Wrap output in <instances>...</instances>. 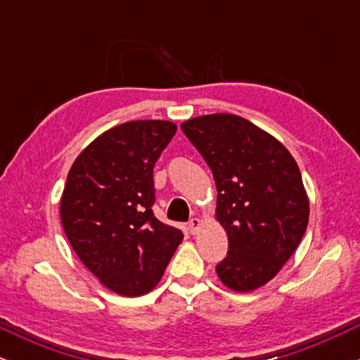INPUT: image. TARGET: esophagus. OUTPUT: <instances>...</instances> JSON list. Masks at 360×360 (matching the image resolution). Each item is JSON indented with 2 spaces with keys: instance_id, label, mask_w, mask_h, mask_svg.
<instances>
[{
  "instance_id": "obj_1",
  "label": "esophagus",
  "mask_w": 360,
  "mask_h": 360,
  "mask_svg": "<svg viewBox=\"0 0 360 360\" xmlns=\"http://www.w3.org/2000/svg\"><path fill=\"white\" fill-rule=\"evenodd\" d=\"M200 226H201V220H200V218H196V217L191 218V220H189V223H188V229H189V232H191V233H196Z\"/></svg>"
}]
</instances>
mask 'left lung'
Instances as JSON below:
<instances>
[{"mask_svg": "<svg viewBox=\"0 0 360 360\" xmlns=\"http://www.w3.org/2000/svg\"><path fill=\"white\" fill-rule=\"evenodd\" d=\"M217 183V221L229 237L218 278L238 292L274 278L300 245L309 201L296 160L278 139L230 113L181 123Z\"/></svg>", "mask_w": 360, "mask_h": 360, "instance_id": "obj_1", "label": "left lung"}]
</instances>
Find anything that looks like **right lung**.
Segmentation results:
<instances>
[{
    "label": "right lung",
    "instance_id": "add662e5",
    "mask_svg": "<svg viewBox=\"0 0 360 360\" xmlns=\"http://www.w3.org/2000/svg\"><path fill=\"white\" fill-rule=\"evenodd\" d=\"M177 127L135 120L110 128L74 160L60 198L69 243L103 286L122 296L152 291L183 242L154 217V166Z\"/></svg>",
    "mask_w": 360,
    "mask_h": 360
}]
</instances>
